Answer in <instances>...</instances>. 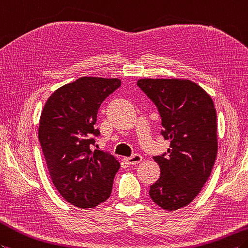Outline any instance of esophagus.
I'll list each match as a JSON object with an SVG mask.
<instances>
[{
    "label": "esophagus",
    "instance_id": "esophagus-1",
    "mask_svg": "<svg viewBox=\"0 0 248 248\" xmlns=\"http://www.w3.org/2000/svg\"><path fill=\"white\" fill-rule=\"evenodd\" d=\"M141 155L140 154H133L130 157H125L124 162L129 165H137L141 162Z\"/></svg>",
    "mask_w": 248,
    "mask_h": 248
}]
</instances>
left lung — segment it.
Returning a JSON list of instances; mask_svg holds the SVG:
<instances>
[{
  "label": "left lung",
  "mask_w": 248,
  "mask_h": 248,
  "mask_svg": "<svg viewBox=\"0 0 248 248\" xmlns=\"http://www.w3.org/2000/svg\"><path fill=\"white\" fill-rule=\"evenodd\" d=\"M137 85L156 106L160 134L170 148L154 156L160 176L150 186V198L166 210L190 204L210 176L217 153V112L200 85L184 79H140Z\"/></svg>",
  "instance_id": "1"
}]
</instances>
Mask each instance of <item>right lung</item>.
Wrapping results in <instances>:
<instances>
[{"label": "right lung", "instance_id": "right-lung-1", "mask_svg": "<svg viewBox=\"0 0 248 248\" xmlns=\"http://www.w3.org/2000/svg\"><path fill=\"white\" fill-rule=\"evenodd\" d=\"M122 85L119 79L81 77L61 86L46 101L39 141L55 187L68 203L94 208L108 199L120 164L93 150L100 135L94 125L102 101Z\"/></svg>", "mask_w": 248, "mask_h": 248}]
</instances>
